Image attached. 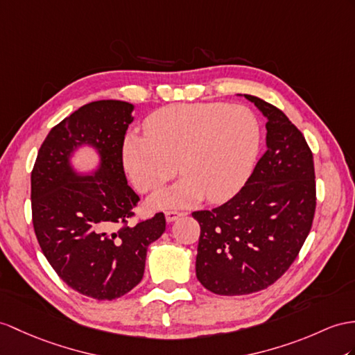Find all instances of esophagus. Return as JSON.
Masks as SVG:
<instances>
[{
  "instance_id": "34e87169",
  "label": "esophagus",
  "mask_w": 355,
  "mask_h": 355,
  "mask_svg": "<svg viewBox=\"0 0 355 355\" xmlns=\"http://www.w3.org/2000/svg\"><path fill=\"white\" fill-rule=\"evenodd\" d=\"M184 212H179V211H167L166 212V220H167V223H173V221H176V220H179L180 217H184Z\"/></svg>"
}]
</instances>
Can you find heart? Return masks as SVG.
<instances>
[{
    "instance_id": "obj_1",
    "label": "heart",
    "mask_w": 355,
    "mask_h": 355,
    "mask_svg": "<svg viewBox=\"0 0 355 355\" xmlns=\"http://www.w3.org/2000/svg\"><path fill=\"white\" fill-rule=\"evenodd\" d=\"M261 125L243 105L176 103L155 111L146 132L128 134L122 146L123 166L140 191H150L176 175L178 184L155 193V209L224 202L250 178L261 150Z\"/></svg>"
}]
</instances>
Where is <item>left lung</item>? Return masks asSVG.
Returning a JSON list of instances; mask_svg holds the SVG:
<instances>
[{
	"instance_id": "obj_1",
	"label": "left lung",
	"mask_w": 355,
	"mask_h": 355,
	"mask_svg": "<svg viewBox=\"0 0 355 355\" xmlns=\"http://www.w3.org/2000/svg\"><path fill=\"white\" fill-rule=\"evenodd\" d=\"M266 119V150L241 191L200 224L196 275L217 295H247L271 286L295 261L316 207L313 155L283 111L252 94Z\"/></svg>"
}]
</instances>
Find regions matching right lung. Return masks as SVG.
I'll return each instance as SVG.
<instances>
[{
	"instance_id": "right-lung-1",
	"label": "right lung",
	"mask_w": 355,
	"mask_h": 355,
	"mask_svg": "<svg viewBox=\"0 0 355 355\" xmlns=\"http://www.w3.org/2000/svg\"><path fill=\"white\" fill-rule=\"evenodd\" d=\"M134 105L94 101L51 129L31 173L33 226L43 254L67 286L94 300L123 297L141 282L148 247L166 230L164 214L129 226L137 202L122 146ZM92 148L97 166L73 162Z\"/></svg>"
}]
</instances>
